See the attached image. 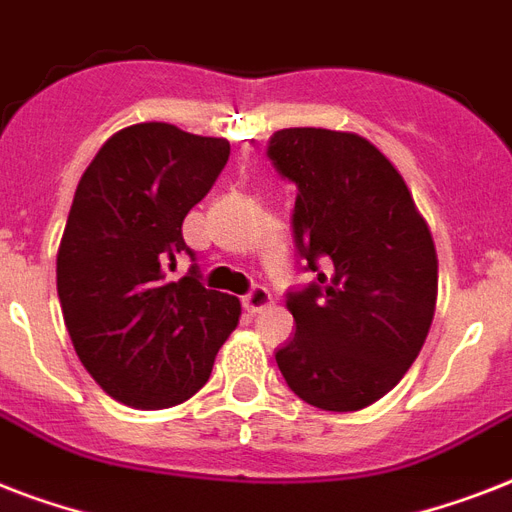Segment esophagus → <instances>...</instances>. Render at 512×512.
<instances>
[{
  "mask_svg": "<svg viewBox=\"0 0 512 512\" xmlns=\"http://www.w3.org/2000/svg\"><path fill=\"white\" fill-rule=\"evenodd\" d=\"M268 305H271V292L265 287L249 289L247 295L241 297V308H244L249 316H255V313H260L263 308H268Z\"/></svg>",
  "mask_w": 512,
  "mask_h": 512,
  "instance_id": "obj_1",
  "label": "esophagus"
}]
</instances>
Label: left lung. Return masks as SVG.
<instances>
[{
	"label": "left lung",
	"instance_id": "8db88e82",
	"mask_svg": "<svg viewBox=\"0 0 512 512\" xmlns=\"http://www.w3.org/2000/svg\"><path fill=\"white\" fill-rule=\"evenodd\" d=\"M268 159L297 185L292 236L316 279L287 292L295 335L276 350L289 390L358 412L398 385L428 337L438 295L433 236L404 177L353 132H273Z\"/></svg>",
	"mask_w": 512,
	"mask_h": 512
}]
</instances>
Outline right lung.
<instances>
[{
  "instance_id": "add662e5",
  "label": "right lung",
  "mask_w": 512,
  "mask_h": 512,
  "mask_svg": "<svg viewBox=\"0 0 512 512\" xmlns=\"http://www.w3.org/2000/svg\"><path fill=\"white\" fill-rule=\"evenodd\" d=\"M231 156L225 138L132 124L106 140L76 185L58 249V297L84 369L135 409L183 404L209 380L239 324L236 297L201 284L193 263L167 279L183 220Z\"/></svg>"
}]
</instances>
